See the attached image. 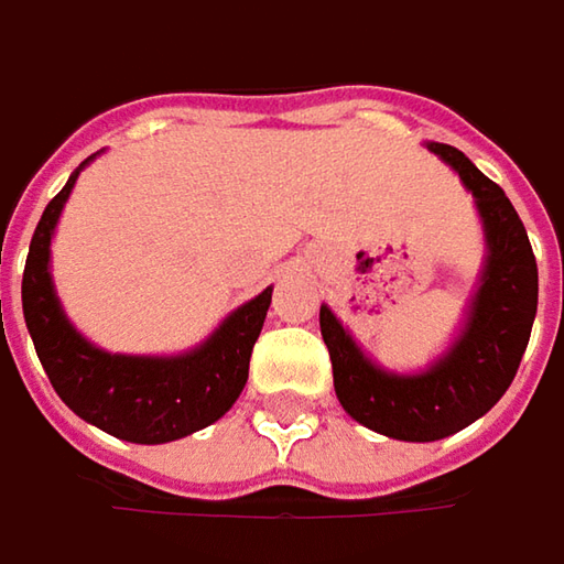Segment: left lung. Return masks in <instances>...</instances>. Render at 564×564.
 <instances>
[{"label": "left lung", "mask_w": 564, "mask_h": 564, "mask_svg": "<svg viewBox=\"0 0 564 564\" xmlns=\"http://www.w3.org/2000/svg\"><path fill=\"white\" fill-rule=\"evenodd\" d=\"M429 152L447 161L473 193L489 250L479 292L454 346L422 375H393L358 349L326 304L321 307L339 403L365 429L397 441H441L505 397L521 368L540 295L536 257L505 189L454 145L429 142Z\"/></svg>", "instance_id": "left-lung-1"}]
</instances>
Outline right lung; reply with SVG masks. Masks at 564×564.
Masks as SVG:
<instances>
[{"mask_svg": "<svg viewBox=\"0 0 564 564\" xmlns=\"http://www.w3.org/2000/svg\"><path fill=\"white\" fill-rule=\"evenodd\" d=\"M78 171L43 209L21 279L24 324L43 371L59 400L107 435L132 444H164L193 435L218 422L240 397L272 289L240 304L206 343L184 355H110L91 346L63 314L50 279V238Z\"/></svg>", "mask_w": 564, "mask_h": 564, "instance_id": "obj_1", "label": "right lung"}]
</instances>
